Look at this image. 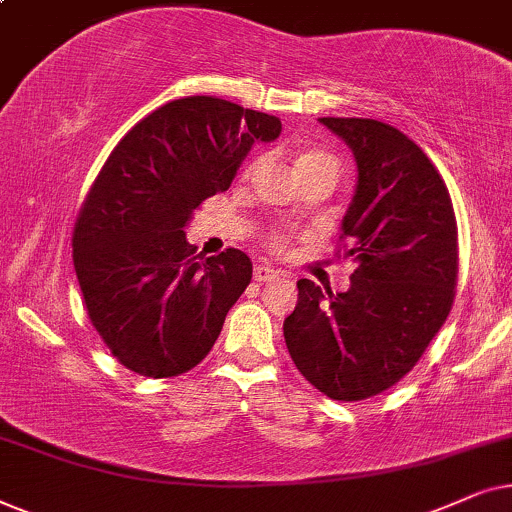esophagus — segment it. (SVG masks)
<instances>
[{
  "label": "esophagus",
  "mask_w": 512,
  "mask_h": 512,
  "mask_svg": "<svg viewBox=\"0 0 512 512\" xmlns=\"http://www.w3.org/2000/svg\"><path fill=\"white\" fill-rule=\"evenodd\" d=\"M252 276H255L257 283H269L281 274H278V269L274 267H264V264H260V267H255V271H252Z\"/></svg>",
  "instance_id": "34e87169"
}]
</instances>
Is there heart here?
Masks as SVG:
<instances>
[{
	"label": "heart",
	"instance_id": "heart-1",
	"mask_svg": "<svg viewBox=\"0 0 512 512\" xmlns=\"http://www.w3.org/2000/svg\"><path fill=\"white\" fill-rule=\"evenodd\" d=\"M320 168L337 170V161L332 159L330 154L318 152V149H313V152H304V154L297 156V173L299 175L311 173V170H320ZM274 243L278 245L281 241H278V238H274Z\"/></svg>",
	"mask_w": 512,
	"mask_h": 512
}]
</instances>
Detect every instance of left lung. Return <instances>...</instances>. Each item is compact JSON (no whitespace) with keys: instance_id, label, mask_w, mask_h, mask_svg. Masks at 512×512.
<instances>
[{"instance_id":"8db88e82","label":"left lung","mask_w":512,"mask_h":512,"mask_svg":"<svg viewBox=\"0 0 512 512\" xmlns=\"http://www.w3.org/2000/svg\"><path fill=\"white\" fill-rule=\"evenodd\" d=\"M358 168L342 220L351 288L297 281L285 318L290 358L327 398L353 403L398 384L438 335L454 302L459 245L452 199L431 159L398 128L323 117Z\"/></svg>"}]
</instances>
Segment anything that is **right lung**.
Listing matches in <instances>:
<instances>
[{"label":"right lung","instance_id":"right-lung-1","mask_svg":"<svg viewBox=\"0 0 512 512\" xmlns=\"http://www.w3.org/2000/svg\"><path fill=\"white\" fill-rule=\"evenodd\" d=\"M281 121L210 95L154 109L114 147L74 224L86 311L121 365L163 379L192 370L252 278L245 252L194 255L187 224L229 189L255 142Z\"/></svg>","mask_w":512,"mask_h":512}]
</instances>
